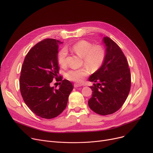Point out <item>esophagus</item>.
<instances>
[{
    "label": "esophagus",
    "mask_w": 153,
    "mask_h": 153,
    "mask_svg": "<svg viewBox=\"0 0 153 153\" xmlns=\"http://www.w3.org/2000/svg\"><path fill=\"white\" fill-rule=\"evenodd\" d=\"M74 87H78L82 86V85L81 84H74Z\"/></svg>",
    "instance_id": "obj_1"
}]
</instances>
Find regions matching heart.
Listing matches in <instances>:
<instances>
[{"instance_id":"obj_1","label":"heart","mask_w":153,"mask_h":153,"mask_svg":"<svg viewBox=\"0 0 153 153\" xmlns=\"http://www.w3.org/2000/svg\"><path fill=\"white\" fill-rule=\"evenodd\" d=\"M71 50L82 58L84 65L88 68H83L76 70H70L66 74V77L78 83L84 81V78L89 74V70L94 72L99 71L103 66L105 59L106 52L101 45H95L86 40H81L71 47ZM68 51L66 48L61 49L58 54V62L61 66L66 64Z\"/></svg>"}]
</instances>
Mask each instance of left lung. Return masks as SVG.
Masks as SVG:
<instances>
[{"label": "left lung", "mask_w": 153, "mask_h": 153, "mask_svg": "<svg viewBox=\"0 0 153 153\" xmlns=\"http://www.w3.org/2000/svg\"><path fill=\"white\" fill-rule=\"evenodd\" d=\"M106 56L101 68L92 74L89 81L95 82L88 102L96 114L107 115L122 107L131 87L130 71L125 56L118 45L108 36L103 37Z\"/></svg>", "instance_id": "left-lung-1"}]
</instances>
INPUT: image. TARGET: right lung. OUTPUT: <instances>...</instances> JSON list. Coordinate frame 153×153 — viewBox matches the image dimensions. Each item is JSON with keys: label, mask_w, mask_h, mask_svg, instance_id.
Returning a JSON list of instances; mask_svg holds the SVG:
<instances>
[{"label": "right lung", "mask_w": 153, "mask_h": 153, "mask_svg": "<svg viewBox=\"0 0 153 153\" xmlns=\"http://www.w3.org/2000/svg\"><path fill=\"white\" fill-rule=\"evenodd\" d=\"M59 40L47 38L28 51L24 59L20 77V89L28 107L38 117L51 119L66 108L73 85L62 80L59 89L51 86L59 74Z\"/></svg>", "instance_id": "add662e5"}]
</instances>
